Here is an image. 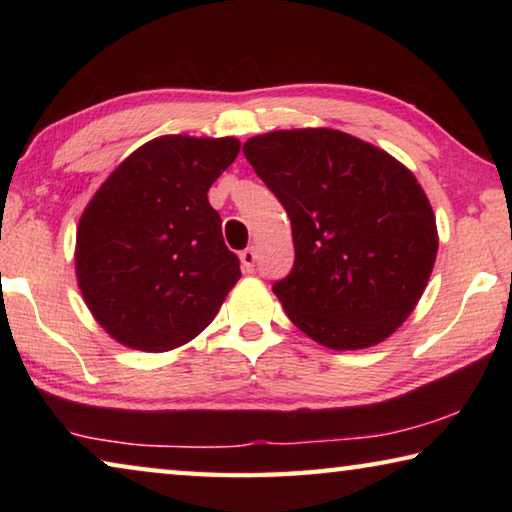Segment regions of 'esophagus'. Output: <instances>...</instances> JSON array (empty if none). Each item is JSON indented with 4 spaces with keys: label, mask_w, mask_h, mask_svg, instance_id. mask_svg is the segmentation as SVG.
Listing matches in <instances>:
<instances>
[{
    "label": "esophagus",
    "mask_w": 512,
    "mask_h": 512,
    "mask_svg": "<svg viewBox=\"0 0 512 512\" xmlns=\"http://www.w3.org/2000/svg\"><path fill=\"white\" fill-rule=\"evenodd\" d=\"M239 259H241V268H244L246 273H253V271H255V259H257L255 248H246V250H241Z\"/></svg>",
    "instance_id": "34e87169"
}]
</instances>
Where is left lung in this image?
Segmentation results:
<instances>
[{"mask_svg":"<svg viewBox=\"0 0 512 512\" xmlns=\"http://www.w3.org/2000/svg\"><path fill=\"white\" fill-rule=\"evenodd\" d=\"M244 153L291 219L296 264L273 287L291 323L341 352L395 334L438 255L436 214L413 171L334 128L255 135Z\"/></svg>","mask_w":512,"mask_h":512,"instance_id":"8db88e82","label":"left lung"}]
</instances>
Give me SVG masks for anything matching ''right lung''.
<instances>
[{"label": "right lung", "instance_id": "1", "mask_svg": "<svg viewBox=\"0 0 512 512\" xmlns=\"http://www.w3.org/2000/svg\"><path fill=\"white\" fill-rule=\"evenodd\" d=\"M239 149L237 137L160 135L121 160L85 205L76 282L117 343L169 352L219 314L241 271L207 192Z\"/></svg>", "mask_w": 512, "mask_h": 512}]
</instances>
